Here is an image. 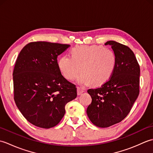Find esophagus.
<instances>
[{"label": "esophagus", "mask_w": 153, "mask_h": 153, "mask_svg": "<svg viewBox=\"0 0 153 153\" xmlns=\"http://www.w3.org/2000/svg\"><path fill=\"white\" fill-rule=\"evenodd\" d=\"M77 95H80L81 94L83 93L84 91H85L83 89L80 88V87H79L77 88Z\"/></svg>", "instance_id": "obj_1"}]
</instances>
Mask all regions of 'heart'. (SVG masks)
<instances>
[{
	"label": "heart",
	"instance_id": "obj_1",
	"mask_svg": "<svg viewBox=\"0 0 153 153\" xmlns=\"http://www.w3.org/2000/svg\"><path fill=\"white\" fill-rule=\"evenodd\" d=\"M71 57L64 55L58 61L61 74L68 80H74L80 73V85L99 86L111 78L116 66L114 51L101 46H80L71 51Z\"/></svg>",
	"mask_w": 153,
	"mask_h": 153
}]
</instances>
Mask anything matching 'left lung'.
Here are the masks:
<instances>
[{
  "label": "left lung",
  "mask_w": 153,
  "mask_h": 153,
  "mask_svg": "<svg viewBox=\"0 0 153 153\" xmlns=\"http://www.w3.org/2000/svg\"><path fill=\"white\" fill-rule=\"evenodd\" d=\"M116 56L112 76L101 87L87 92L92 102L87 114L94 125L107 128L118 123L128 116L139 94L140 67L136 57L126 45L107 41Z\"/></svg>",
  "instance_id": "obj_1"
}]
</instances>
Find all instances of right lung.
Here are the masks:
<instances>
[{
    "label": "right lung",
    "instance_id": "right-lung-1",
    "mask_svg": "<svg viewBox=\"0 0 153 153\" xmlns=\"http://www.w3.org/2000/svg\"><path fill=\"white\" fill-rule=\"evenodd\" d=\"M70 45L31 42L19 53L13 71L14 99L29 122L41 128L56 126L65 106L76 99L77 89L65 79L57 58Z\"/></svg>",
    "mask_w": 153,
    "mask_h": 153
}]
</instances>
